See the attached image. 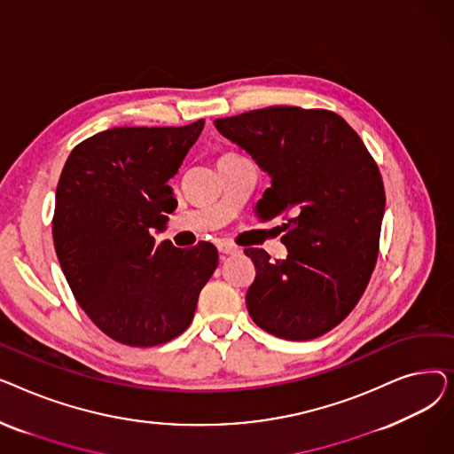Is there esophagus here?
<instances>
[{"label":"esophagus","mask_w":454,"mask_h":454,"mask_svg":"<svg viewBox=\"0 0 454 454\" xmlns=\"http://www.w3.org/2000/svg\"><path fill=\"white\" fill-rule=\"evenodd\" d=\"M217 248H219V252H221L223 255H233V254L239 252V248L233 247V245H230V243H219V245H217Z\"/></svg>","instance_id":"34e87169"}]
</instances>
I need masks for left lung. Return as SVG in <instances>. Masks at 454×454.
Masks as SVG:
<instances>
[{
  "label": "left lung",
  "instance_id": "8db88e82",
  "mask_svg": "<svg viewBox=\"0 0 454 454\" xmlns=\"http://www.w3.org/2000/svg\"><path fill=\"white\" fill-rule=\"evenodd\" d=\"M215 127L270 176L261 217L293 213L281 237L287 257L245 250L255 265L252 320L285 340L324 335L361 300L377 261L385 187L373 158L329 110L269 106L215 119Z\"/></svg>",
  "mask_w": 454,
  "mask_h": 454
}]
</instances>
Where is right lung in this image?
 Here are the masks:
<instances>
[{
  "label": "right lung",
  "instance_id": "1",
  "mask_svg": "<svg viewBox=\"0 0 454 454\" xmlns=\"http://www.w3.org/2000/svg\"><path fill=\"white\" fill-rule=\"evenodd\" d=\"M204 119L185 127H117L71 151L55 197L53 241L84 313L117 342L149 348L184 333L219 265L211 243L156 245L176 207L169 180Z\"/></svg>",
  "mask_w": 454,
  "mask_h": 454
}]
</instances>
